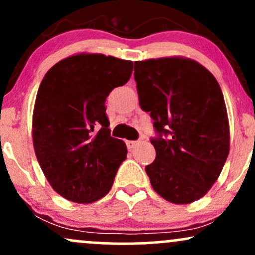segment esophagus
Listing matches in <instances>:
<instances>
[{
	"label": "esophagus",
	"instance_id": "34e87169",
	"mask_svg": "<svg viewBox=\"0 0 255 255\" xmlns=\"http://www.w3.org/2000/svg\"><path fill=\"white\" fill-rule=\"evenodd\" d=\"M126 144H127V147L129 148V150H133V148L137 145V141H133V140H128V141L126 142Z\"/></svg>",
	"mask_w": 255,
	"mask_h": 255
}]
</instances>
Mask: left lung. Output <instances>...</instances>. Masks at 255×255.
Instances as JSON below:
<instances>
[{
  "instance_id": "1",
  "label": "left lung",
  "mask_w": 255,
  "mask_h": 255,
  "mask_svg": "<svg viewBox=\"0 0 255 255\" xmlns=\"http://www.w3.org/2000/svg\"><path fill=\"white\" fill-rule=\"evenodd\" d=\"M139 104L158 137L146 166L152 188L172 204L203 198L225 164L230 129L221 86L212 73L182 56L134 62Z\"/></svg>"
}]
</instances>
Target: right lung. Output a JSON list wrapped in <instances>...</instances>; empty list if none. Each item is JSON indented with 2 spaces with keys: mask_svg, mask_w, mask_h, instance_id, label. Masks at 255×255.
<instances>
[{
  "mask_svg": "<svg viewBox=\"0 0 255 255\" xmlns=\"http://www.w3.org/2000/svg\"><path fill=\"white\" fill-rule=\"evenodd\" d=\"M131 72V61L81 52L44 75L32 116L34 153L52 189L67 200L95 203L113 187L127 146L110 135L104 103Z\"/></svg>",
  "mask_w": 255,
  "mask_h": 255,
  "instance_id": "1",
  "label": "right lung"
}]
</instances>
